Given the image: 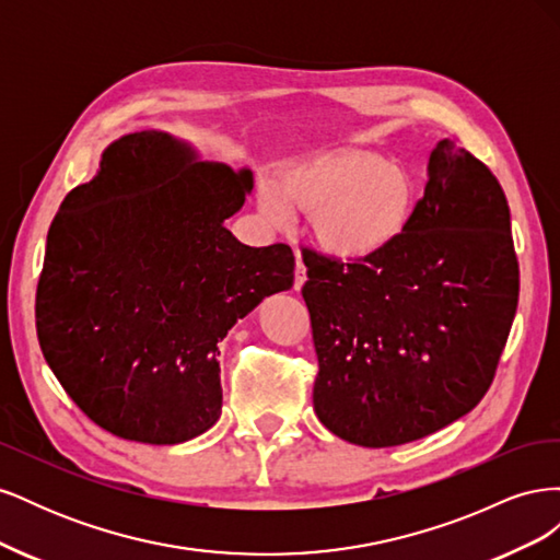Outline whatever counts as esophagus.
<instances>
[{
  "instance_id": "1",
  "label": "esophagus",
  "mask_w": 560,
  "mask_h": 560,
  "mask_svg": "<svg viewBox=\"0 0 560 560\" xmlns=\"http://www.w3.org/2000/svg\"><path fill=\"white\" fill-rule=\"evenodd\" d=\"M303 282H306V266L301 264V259L296 257V270H294V290H301Z\"/></svg>"
}]
</instances>
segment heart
<instances>
[{"label":"heart","instance_id":"1","mask_svg":"<svg viewBox=\"0 0 560 560\" xmlns=\"http://www.w3.org/2000/svg\"><path fill=\"white\" fill-rule=\"evenodd\" d=\"M270 222L292 208L313 214L315 241L334 259L364 261L393 245L411 222L416 182L401 165L362 149L319 151L287 167L259 194Z\"/></svg>","mask_w":560,"mask_h":560}]
</instances>
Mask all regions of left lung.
Masks as SVG:
<instances>
[{
    "instance_id": "8db88e82",
    "label": "left lung",
    "mask_w": 560,
    "mask_h": 560,
    "mask_svg": "<svg viewBox=\"0 0 560 560\" xmlns=\"http://www.w3.org/2000/svg\"><path fill=\"white\" fill-rule=\"evenodd\" d=\"M317 352L313 406L350 444L416 442L469 413L493 383L518 303L500 182L442 140L411 222L385 252L338 261L303 249Z\"/></svg>"
}]
</instances>
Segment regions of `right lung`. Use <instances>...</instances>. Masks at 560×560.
Wrapping results in <instances>:
<instances>
[{"mask_svg":"<svg viewBox=\"0 0 560 560\" xmlns=\"http://www.w3.org/2000/svg\"><path fill=\"white\" fill-rule=\"evenodd\" d=\"M252 171L200 161L161 130L124 135L65 196L37 284V336L65 393L95 425L182 444L222 413L219 341L294 284V254L224 226Z\"/></svg>","mask_w":560,"mask_h":560,"instance_id":"add662e5","label":"right lung"}]
</instances>
